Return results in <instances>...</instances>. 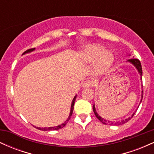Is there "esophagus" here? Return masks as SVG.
<instances>
[{
    "label": "esophagus",
    "instance_id": "34e87169",
    "mask_svg": "<svg viewBox=\"0 0 154 154\" xmlns=\"http://www.w3.org/2000/svg\"><path fill=\"white\" fill-rule=\"evenodd\" d=\"M93 85V82L91 80H86L82 83V87L84 88H91Z\"/></svg>",
    "mask_w": 154,
    "mask_h": 154
}]
</instances>
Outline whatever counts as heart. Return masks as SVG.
Returning <instances> with one entry per match:
<instances>
[{"mask_svg":"<svg viewBox=\"0 0 154 154\" xmlns=\"http://www.w3.org/2000/svg\"><path fill=\"white\" fill-rule=\"evenodd\" d=\"M82 58L87 63L98 61L100 68L106 69L109 67L114 61V56L110 52H106V49L99 45H91L83 52Z\"/></svg>","mask_w":154,"mask_h":154,"instance_id":"1","label":"heart"}]
</instances>
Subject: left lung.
Wrapping results in <instances>:
<instances>
[{
	"label": "left lung",
	"instance_id": "1",
	"mask_svg": "<svg viewBox=\"0 0 154 154\" xmlns=\"http://www.w3.org/2000/svg\"><path fill=\"white\" fill-rule=\"evenodd\" d=\"M128 61H130V63H132V64L135 66L136 68H137V71L140 73V75L141 76V78H142V75H143V70H142V66H141V63L139 59H136V58H132V59H130L128 60ZM143 86V85H142ZM142 99H143V94H142ZM141 99V100H142ZM93 112H94L95 116H96L97 118H98V119L100 120V122H101L102 123H103L104 125H122V124H125L126 122H128L130 119H131L132 117H133L134 114H135V113H133V114L130 116V117L128 118V119H125V120H122V121H119V122H111V121H107V120L103 119V118L100 117V116H98V114H97L96 111H95V106L93 105Z\"/></svg>",
	"mask_w": 154,
	"mask_h": 154
}]
</instances>
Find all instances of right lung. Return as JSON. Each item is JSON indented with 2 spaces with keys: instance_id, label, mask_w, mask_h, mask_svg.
Segmentation results:
<instances>
[{
  "instance_id": "add662e5",
  "label": "right lung",
  "mask_w": 154,
  "mask_h": 154,
  "mask_svg": "<svg viewBox=\"0 0 154 154\" xmlns=\"http://www.w3.org/2000/svg\"><path fill=\"white\" fill-rule=\"evenodd\" d=\"M35 48H30V49H28V50H26V51H24V54H26V53H29V52H31V51H34ZM76 95L75 96V98H74V99L72 100V105H71V111H70V114H69V116L68 119L66 120V122H65L64 123L61 124V125H59V126H56V127H51V128H38V127H35V128H37L38 130H45V131H47V130H59V129L61 128H63V127L65 126V125H66V123L68 122L69 120L70 119V118H71V116L72 115V113H73V110H74V106H75V99H76Z\"/></svg>"
}]
</instances>
